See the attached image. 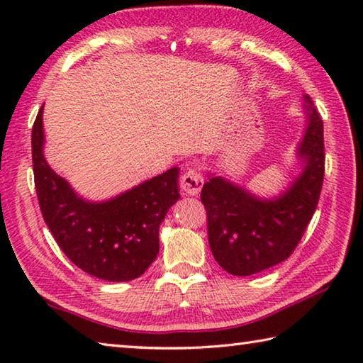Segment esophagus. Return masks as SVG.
Returning <instances> with one entry per match:
<instances>
[{
  "label": "esophagus",
  "mask_w": 363,
  "mask_h": 363,
  "mask_svg": "<svg viewBox=\"0 0 363 363\" xmlns=\"http://www.w3.org/2000/svg\"><path fill=\"white\" fill-rule=\"evenodd\" d=\"M203 187V176L199 169L189 168L181 177V189L189 195H199Z\"/></svg>",
  "instance_id": "34e87169"
}]
</instances>
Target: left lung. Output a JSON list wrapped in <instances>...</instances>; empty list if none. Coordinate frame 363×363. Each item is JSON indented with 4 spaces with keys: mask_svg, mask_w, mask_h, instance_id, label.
Here are the masks:
<instances>
[{
    "mask_svg": "<svg viewBox=\"0 0 363 363\" xmlns=\"http://www.w3.org/2000/svg\"><path fill=\"white\" fill-rule=\"evenodd\" d=\"M304 108L307 128L298 155L306 164L279 199L261 200L218 176L201 189L211 253L232 275H253L290 257L314 216L325 174L323 121L309 96Z\"/></svg>",
    "mask_w": 363,
    "mask_h": 363,
    "instance_id": "8db88e82",
    "label": "left lung"
}]
</instances>
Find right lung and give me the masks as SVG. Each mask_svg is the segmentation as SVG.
Wrapping results in <instances>:
<instances>
[{"mask_svg": "<svg viewBox=\"0 0 363 363\" xmlns=\"http://www.w3.org/2000/svg\"><path fill=\"white\" fill-rule=\"evenodd\" d=\"M43 107L32 130L35 189L46 225L65 256L89 275L128 281L143 275L160 250L158 229L177 200L179 168L152 177L112 200L93 203L75 194L43 155Z\"/></svg>", "mask_w": 363, "mask_h": 363, "instance_id": "right-lung-1", "label": "right lung"}]
</instances>
